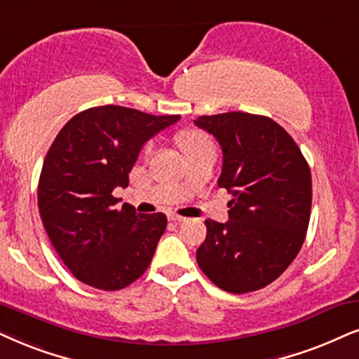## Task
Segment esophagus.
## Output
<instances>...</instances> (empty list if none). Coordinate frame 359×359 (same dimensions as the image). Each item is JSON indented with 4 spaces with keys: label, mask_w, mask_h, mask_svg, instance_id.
Returning <instances> with one entry per match:
<instances>
[{
    "label": "esophagus",
    "mask_w": 359,
    "mask_h": 359,
    "mask_svg": "<svg viewBox=\"0 0 359 359\" xmlns=\"http://www.w3.org/2000/svg\"><path fill=\"white\" fill-rule=\"evenodd\" d=\"M167 217H169L170 222H175V224H180V222L185 220L182 215H177V213H169V215H167Z\"/></svg>",
    "instance_id": "esophagus-1"
}]
</instances>
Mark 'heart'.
Returning <instances> with one entry per match:
<instances>
[{
  "mask_svg": "<svg viewBox=\"0 0 359 359\" xmlns=\"http://www.w3.org/2000/svg\"><path fill=\"white\" fill-rule=\"evenodd\" d=\"M208 144H212V140L207 137L203 133H198V130H187V133L180 134L179 137V146L182 149L184 154H189L195 151V149H201L203 146H208ZM151 146H149L146 151L151 152Z\"/></svg>",
  "mask_w": 359,
  "mask_h": 359,
  "instance_id": "heart-1",
  "label": "heart"
}]
</instances>
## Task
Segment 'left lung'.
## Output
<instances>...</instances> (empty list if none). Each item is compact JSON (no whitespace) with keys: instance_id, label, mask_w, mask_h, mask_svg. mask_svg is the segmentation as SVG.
<instances>
[{"instance_id":"obj_1","label":"left lung","mask_w":359,"mask_h":359,"mask_svg":"<svg viewBox=\"0 0 359 359\" xmlns=\"http://www.w3.org/2000/svg\"><path fill=\"white\" fill-rule=\"evenodd\" d=\"M194 122L219 140V187L233 195L229 222L205 220L197 263L225 292H255L278 278L305 242L310 167L292 135L266 116L238 111Z\"/></svg>"}]
</instances>
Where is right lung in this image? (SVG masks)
<instances>
[{
    "label": "right lung",
    "mask_w": 359,
    "mask_h": 359,
    "mask_svg": "<svg viewBox=\"0 0 359 359\" xmlns=\"http://www.w3.org/2000/svg\"><path fill=\"white\" fill-rule=\"evenodd\" d=\"M180 116L122 106L90 107L59 130L44 158L38 207L49 240L71 273L89 287H129L151 265L165 232L164 213L117 210L140 149Z\"/></svg>",
    "instance_id": "add662e5"
}]
</instances>
